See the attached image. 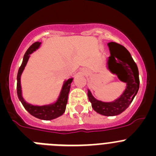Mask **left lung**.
<instances>
[{
	"label": "left lung",
	"instance_id": "left-lung-1",
	"mask_svg": "<svg viewBox=\"0 0 156 156\" xmlns=\"http://www.w3.org/2000/svg\"><path fill=\"white\" fill-rule=\"evenodd\" d=\"M110 50L108 68L116 74L120 80L127 83L126 90L119 99L113 102H102L92 96L89 90L87 96L92 108L98 113L107 116L120 114L129 107L139 89V73L137 66L129 52L122 45L115 42L108 44Z\"/></svg>",
	"mask_w": 156,
	"mask_h": 156
}]
</instances>
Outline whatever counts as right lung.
<instances>
[{
	"mask_svg": "<svg viewBox=\"0 0 156 156\" xmlns=\"http://www.w3.org/2000/svg\"><path fill=\"white\" fill-rule=\"evenodd\" d=\"M41 43L35 42L34 43L28 50L27 51L23 57V62H22L21 66L19 67V71H18L17 75V94L19 99L22 102L24 108L28 111L30 114L32 115L35 116L36 118H38L40 119H44V120H51L55 118H58V116L62 115L66 111V104L68 101V94L70 90V84H71L73 79H69L65 83L64 86L62 90L61 94L59 97L58 100L56 101L55 104L50 105L46 106H34L32 105L28 104L23 100L22 97V90H21V85H20V76L24 69L25 66L27 65V61H28L30 55L36 49L39 48Z\"/></svg>",
	"mask_w": 156,
	"mask_h": 156,
	"instance_id": "right-lung-1",
	"label": "right lung"
}]
</instances>
